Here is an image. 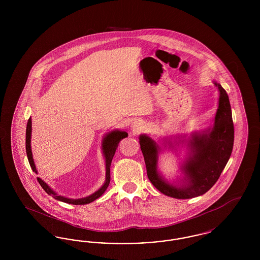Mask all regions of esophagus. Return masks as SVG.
Segmentation results:
<instances>
[{"instance_id": "esophagus-1", "label": "esophagus", "mask_w": 260, "mask_h": 260, "mask_svg": "<svg viewBox=\"0 0 260 260\" xmlns=\"http://www.w3.org/2000/svg\"><path fill=\"white\" fill-rule=\"evenodd\" d=\"M142 128H143V124H141V123H134V124H133V131H134L136 134L139 133Z\"/></svg>"}]
</instances>
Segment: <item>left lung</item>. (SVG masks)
Returning a JSON list of instances; mask_svg holds the SVG:
<instances>
[{"label": "left lung", "instance_id": "8db88e82", "mask_svg": "<svg viewBox=\"0 0 260 260\" xmlns=\"http://www.w3.org/2000/svg\"><path fill=\"white\" fill-rule=\"evenodd\" d=\"M219 90L218 108L213 126L203 134H193L189 139V157L181 168L182 183L173 185L158 172V155L161 148L148 136H139V144L151 183L161 193L175 199L195 198L208 192L218 180L234 144V124L226 90L214 82ZM171 144V143H170ZM173 148V143L171 145Z\"/></svg>", "mask_w": 260, "mask_h": 260}]
</instances>
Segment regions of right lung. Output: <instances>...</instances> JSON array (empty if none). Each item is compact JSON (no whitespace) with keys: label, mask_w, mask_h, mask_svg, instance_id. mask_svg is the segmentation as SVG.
<instances>
[{"label":"right lung","mask_w":260,"mask_h":260,"mask_svg":"<svg viewBox=\"0 0 260 260\" xmlns=\"http://www.w3.org/2000/svg\"><path fill=\"white\" fill-rule=\"evenodd\" d=\"M31 132H32V122H31V118H29V120L27 122V127H26V153H27V158H28V161H29L32 171L37 173L36 166L34 164L32 151H31ZM126 136H127V134L125 132L118 131V129L112 131L110 133H108L106 136H104V138L102 140V151H103V155L105 157V164H106V178H105L104 184L101 186L99 190L96 192H94L93 194H91L87 197H85V198H66V197L57 195L45 181H43L40 177H38V181H39L40 185L42 186V188L50 196H52L55 200H58V201L63 202V203L72 204V205H86V204H89V203L93 202L94 200L99 199L105 192V190L107 189V187L109 185L112 159L115 155V152H116V149L119 145V142Z\"/></svg>","instance_id":"right-lung-1"}]
</instances>
